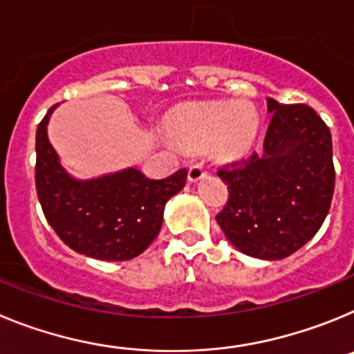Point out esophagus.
<instances>
[{
    "instance_id": "34e87169",
    "label": "esophagus",
    "mask_w": 354,
    "mask_h": 354,
    "mask_svg": "<svg viewBox=\"0 0 354 354\" xmlns=\"http://www.w3.org/2000/svg\"><path fill=\"white\" fill-rule=\"evenodd\" d=\"M207 171H205L204 165H200V162H193L189 170H187V180L189 183H198L200 179H204Z\"/></svg>"
}]
</instances>
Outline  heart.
<instances>
[{
  "instance_id": "heart-1",
  "label": "heart",
  "mask_w": 354,
  "mask_h": 354,
  "mask_svg": "<svg viewBox=\"0 0 354 354\" xmlns=\"http://www.w3.org/2000/svg\"><path fill=\"white\" fill-rule=\"evenodd\" d=\"M165 126L175 145L187 150L209 147L212 154L232 159L252 149L259 133V115L246 102L196 104L175 111Z\"/></svg>"
}]
</instances>
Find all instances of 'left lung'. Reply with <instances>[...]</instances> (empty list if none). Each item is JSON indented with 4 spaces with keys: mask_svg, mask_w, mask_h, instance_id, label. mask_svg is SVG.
<instances>
[{
    "mask_svg": "<svg viewBox=\"0 0 354 354\" xmlns=\"http://www.w3.org/2000/svg\"><path fill=\"white\" fill-rule=\"evenodd\" d=\"M268 111L271 122L261 152L218 170L228 186V202L216 221L239 252L280 261L323 225L335 168L330 129L310 106L268 97Z\"/></svg>",
    "mask_w": 354,
    "mask_h": 354,
    "instance_id": "1",
    "label": "left lung"
}]
</instances>
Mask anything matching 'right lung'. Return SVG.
Returning <instances> with one entry per match:
<instances>
[{
	"label": "right lung",
	"instance_id": "right-lung-1",
	"mask_svg": "<svg viewBox=\"0 0 354 354\" xmlns=\"http://www.w3.org/2000/svg\"><path fill=\"white\" fill-rule=\"evenodd\" d=\"M56 106L42 118L35 138L37 195L46 220L81 255L99 261L138 257L158 237L165 205L184 187L187 170L161 180L149 179L136 168L74 179L48 140V122Z\"/></svg>",
	"mask_w": 354,
	"mask_h": 354
}]
</instances>
